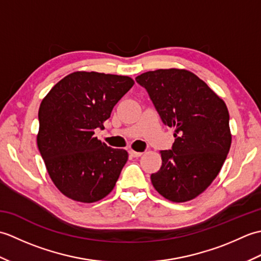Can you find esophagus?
<instances>
[{
  "label": "esophagus",
  "instance_id": "1",
  "mask_svg": "<svg viewBox=\"0 0 261 261\" xmlns=\"http://www.w3.org/2000/svg\"><path fill=\"white\" fill-rule=\"evenodd\" d=\"M129 153H130V156H131V157H135V158L140 157L141 154H142V152H138V151H135V150H130V151H129Z\"/></svg>",
  "mask_w": 261,
  "mask_h": 261
}]
</instances>
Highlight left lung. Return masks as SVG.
Segmentation results:
<instances>
[{"label":"left lung","instance_id":"1","mask_svg":"<svg viewBox=\"0 0 261 261\" xmlns=\"http://www.w3.org/2000/svg\"><path fill=\"white\" fill-rule=\"evenodd\" d=\"M165 125L174 127L170 150L151 182L168 201L182 203L202 194L220 173L231 147L229 111L206 83L186 69H157L136 77Z\"/></svg>","mask_w":261,"mask_h":261}]
</instances>
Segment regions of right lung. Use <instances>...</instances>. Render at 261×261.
Here are the masks:
<instances>
[{"label": "right lung", "mask_w": 261, "mask_h": 261, "mask_svg": "<svg viewBox=\"0 0 261 261\" xmlns=\"http://www.w3.org/2000/svg\"><path fill=\"white\" fill-rule=\"evenodd\" d=\"M129 76L75 71L55 85L39 108L37 145L49 176L65 196L82 203L104 198L127 160L94 136L134 86Z\"/></svg>", "instance_id": "right-lung-1"}]
</instances>
